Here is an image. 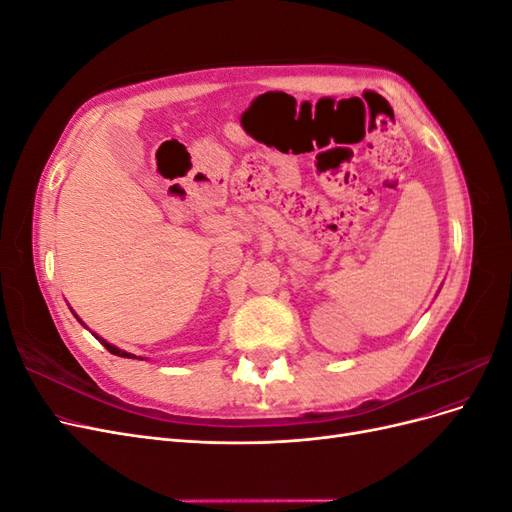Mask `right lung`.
<instances>
[{"instance_id":"add662e5","label":"right lung","mask_w":512,"mask_h":512,"mask_svg":"<svg viewBox=\"0 0 512 512\" xmlns=\"http://www.w3.org/2000/svg\"><path fill=\"white\" fill-rule=\"evenodd\" d=\"M100 342L104 344V348L111 352V354H117V356H128V359H134V354H128V352H123V350H119V348H115V346H111V344H106L104 339H100Z\"/></svg>"}]
</instances>
